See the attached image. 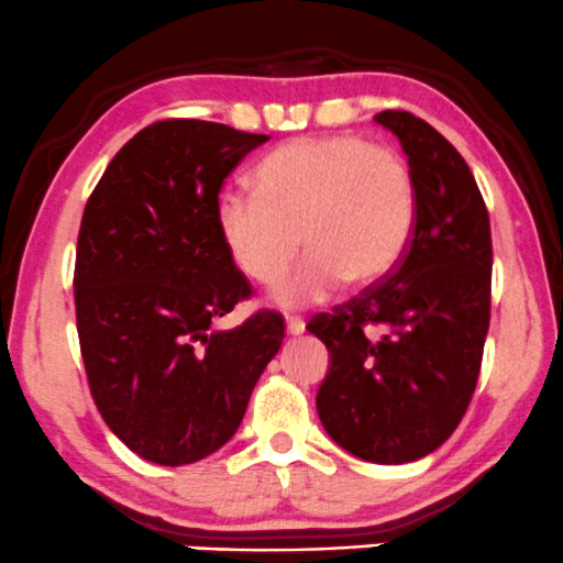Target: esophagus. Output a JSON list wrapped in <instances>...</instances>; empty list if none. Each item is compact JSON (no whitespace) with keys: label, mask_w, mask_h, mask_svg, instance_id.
<instances>
[{"label":"esophagus","mask_w":563,"mask_h":563,"mask_svg":"<svg viewBox=\"0 0 563 563\" xmlns=\"http://www.w3.org/2000/svg\"><path fill=\"white\" fill-rule=\"evenodd\" d=\"M302 332H306V323H302L300 319H287V334L297 336V334H302Z\"/></svg>","instance_id":"esophagus-1"}]
</instances>
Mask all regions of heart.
<instances>
[{"mask_svg": "<svg viewBox=\"0 0 563 563\" xmlns=\"http://www.w3.org/2000/svg\"><path fill=\"white\" fill-rule=\"evenodd\" d=\"M419 189L400 152L355 134L302 136L268 152L253 170V195L223 191L216 231L231 263L271 287L297 250L308 257L276 289L282 308L327 300L342 279H385L406 255Z\"/></svg>", "mask_w": 563, "mask_h": 563, "instance_id": "1", "label": "heart"}]
</instances>
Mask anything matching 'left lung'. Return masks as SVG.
Segmentation results:
<instances>
[{
	"mask_svg": "<svg viewBox=\"0 0 563 563\" xmlns=\"http://www.w3.org/2000/svg\"><path fill=\"white\" fill-rule=\"evenodd\" d=\"M374 121L400 139L419 189L413 240L393 274L308 323L329 350L316 411L336 445L408 464L464 419L490 327V216L459 150L406 110Z\"/></svg>",
	"mask_w": 563,
	"mask_h": 563,
	"instance_id": "left-lung-1",
	"label": "left lung"
}]
</instances>
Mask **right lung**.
Here are the masks:
<instances>
[{
	"mask_svg": "<svg viewBox=\"0 0 563 563\" xmlns=\"http://www.w3.org/2000/svg\"><path fill=\"white\" fill-rule=\"evenodd\" d=\"M263 142L223 123H152L112 157L84 208L73 287L91 398L152 464H195L227 445L282 347L284 321L271 310L213 329L250 297L218 240V191Z\"/></svg>",
	"mask_w": 563,
	"mask_h": 563,
	"instance_id": "1",
	"label": "right lung"
}]
</instances>
